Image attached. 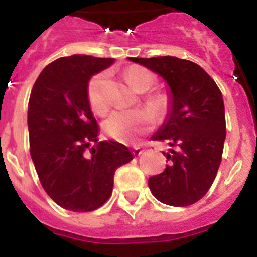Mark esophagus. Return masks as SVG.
<instances>
[{"mask_svg": "<svg viewBox=\"0 0 257 257\" xmlns=\"http://www.w3.org/2000/svg\"><path fill=\"white\" fill-rule=\"evenodd\" d=\"M143 152H144V149L140 148V147H134V148H133V153H134V156H135V157H139L140 154L143 153Z\"/></svg>", "mask_w": 257, "mask_h": 257, "instance_id": "obj_1", "label": "esophagus"}]
</instances>
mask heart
Listing matches in <instances>:
<instances>
[{
	"instance_id": "b5f03b06",
	"label": "heart",
	"mask_w": 257,
	"mask_h": 257,
	"mask_svg": "<svg viewBox=\"0 0 257 257\" xmlns=\"http://www.w3.org/2000/svg\"><path fill=\"white\" fill-rule=\"evenodd\" d=\"M124 77L128 85L138 92L149 91L156 83L154 74L145 68H128L124 73ZM105 81V73H97L90 79L87 85L88 103L91 105L92 110L96 113H104L108 108V103L104 96ZM145 104L160 117L165 115L169 109V99L163 94H151L145 96ZM150 111L145 108H138L133 110H115L104 121V131L117 140L131 142L153 127L154 115Z\"/></svg>"
}]
</instances>
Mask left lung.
Masks as SVG:
<instances>
[{
  "label": "left lung",
  "mask_w": 257,
  "mask_h": 257,
  "mask_svg": "<svg viewBox=\"0 0 257 257\" xmlns=\"http://www.w3.org/2000/svg\"><path fill=\"white\" fill-rule=\"evenodd\" d=\"M160 74L170 87L169 113L152 136L171 147L165 171L149 178L152 194L184 207L205 196L216 178L226 136L220 88L198 64L176 56L128 58Z\"/></svg>",
  "instance_id": "left-lung-1"
}]
</instances>
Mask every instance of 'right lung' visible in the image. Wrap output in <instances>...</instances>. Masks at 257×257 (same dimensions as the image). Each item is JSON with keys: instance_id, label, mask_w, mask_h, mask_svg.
Listing matches in <instances>:
<instances>
[{"instance_id": "obj_1", "label": "right lung", "mask_w": 257, "mask_h": 257, "mask_svg": "<svg viewBox=\"0 0 257 257\" xmlns=\"http://www.w3.org/2000/svg\"><path fill=\"white\" fill-rule=\"evenodd\" d=\"M113 63L112 58L90 55L59 58L32 88V161L45 192L65 210L88 212L103 206L112 194L115 170L134 158L126 145L97 140L99 126L88 103L91 76Z\"/></svg>"}]
</instances>
